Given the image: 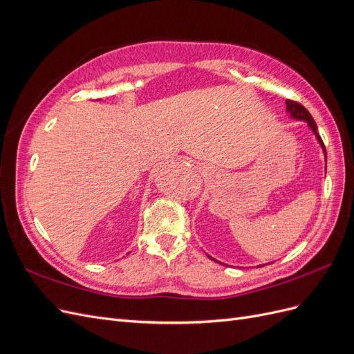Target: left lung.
Listing matches in <instances>:
<instances>
[{
  "label": "left lung",
  "mask_w": 354,
  "mask_h": 354,
  "mask_svg": "<svg viewBox=\"0 0 354 354\" xmlns=\"http://www.w3.org/2000/svg\"><path fill=\"white\" fill-rule=\"evenodd\" d=\"M285 103H286V112L289 113V116H291V120L303 121V122H306V124L308 125L310 130H312V133H313L315 137H316L317 143L320 145V147H322V152H324V155H325V162H326V149H325V145H324V142H322V138H320V136H319V133H317V125H316V122H315V120H313V116L310 115V112L304 108V106H301V104L297 103V102L286 100ZM208 257H209V255H208ZM209 259L214 260L212 257H209ZM214 261H217V260H214ZM218 263H220V261H218ZM220 264H221V263H220ZM263 266H264V264H263ZM259 267H261V266H259Z\"/></svg>",
  "instance_id": "obj_1"
}]
</instances>
